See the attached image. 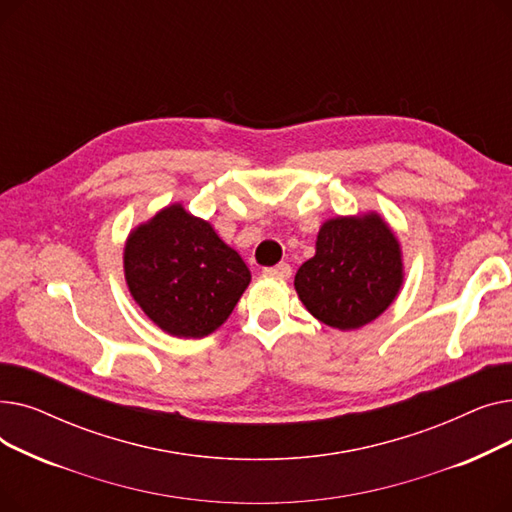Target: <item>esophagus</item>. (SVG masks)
Here are the masks:
<instances>
[{"label": "esophagus", "mask_w": 512, "mask_h": 512, "mask_svg": "<svg viewBox=\"0 0 512 512\" xmlns=\"http://www.w3.org/2000/svg\"><path fill=\"white\" fill-rule=\"evenodd\" d=\"M263 274L272 276V278H280V280H288L292 276V267L288 263H278L274 267H265Z\"/></svg>", "instance_id": "1"}]
</instances>
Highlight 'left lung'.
<instances>
[{
    "instance_id": "left-lung-1",
    "label": "left lung",
    "mask_w": 512,
    "mask_h": 512,
    "mask_svg": "<svg viewBox=\"0 0 512 512\" xmlns=\"http://www.w3.org/2000/svg\"><path fill=\"white\" fill-rule=\"evenodd\" d=\"M315 247V257L294 276L313 317L338 330H357L388 309L402 284V261L398 240L380 215L330 220Z\"/></svg>"
}]
</instances>
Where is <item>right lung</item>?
Here are the masks:
<instances>
[{
    "label": "right lung",
    "instance_id": "obj_1",
    "mask_svg": "<svg viewBox=\"0 0 512 512\" xmlns=\"http://www.w3.org/2000/svg\"><path fill=\"white\" fill-rule=\"evenodd\" d=\"M124 274L141 309L182 338L218 330L251 282L240 255L182 205L161 209L128 236Z\"/></svg>",
    "mask_w": 512,
    "mask_h": 512
}]
</instances>
